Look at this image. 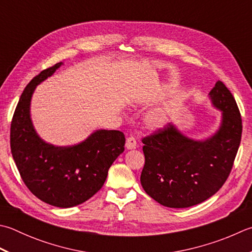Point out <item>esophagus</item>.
Here are the masks:
<instances>
[{
    "mask_svg": "<svg viewBox=\"0 0 252 252\" xmlns=\"http://www.w3.org/2000/svg\"><path fill=\"white\" fill-rule=\"evenodd\" d=\"M126 147L127 150H133V149H135L136 147V140H135V137H133V136H129L126 139Z\"/></svg>",
    "mask_w": 252,
    "mask_h": 252,
    "instance_id": "obj_1",
    "label": "esophagus"
}]
</instances>
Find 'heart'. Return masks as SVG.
Instances as JSON below:
<instances>
[{"mask_svg":"<svg viewBox=\"0 0 252 252\" xmlns=\"http://www.w3.org/2000/svg\"><path fill=\"white\" fill-rule=\"evenodd\" d=\"M170 117V109L169 108H159L152 111L147 116V125L152 127H160L164 126L169 120Z\"/></svg>","mask_w":252,"mask_h":252,"instance_id":"1","label":"heart"}]
</instances>
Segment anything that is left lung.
<instances>
[{"label": "left lung", "mask_w": 252, "mask_h": 252, "mask_svg": "<svg viewBox=\"0 0 252 252\" xmlns=\"http://www.w3.org/2000/svg\"><path fill=\"white\" fill-rule=\"evenodd\" d=\"M221 111L219 130L205 140L190 139L172 123L142 140L145 165L141 185L151 198L167 208L184 209L208 200L225 184L240 145L241 117L234 96L223 82L209 94Z\"/></svg>", "instance_id": "1"}]
</instances>
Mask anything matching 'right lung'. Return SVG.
<instances>
[{
  "label": "right lung",
  "mask_w": 252,
  "mask_h": 252,
  "mask_svg": "<svg viewBox=\"0 0 252 252\" xmlns=\"http://www.w3.org/2000/svg\"><path fill=\"white\" fill-rule=\"evenodd\" d=\"M62 64L43 70L24 90L11 125V151L32 193L66 209L82 204L101 189L112 162L125 151L126 137L117 130H96L78 144L54 146L38 135L31 118L32 94Z\"/></svg>",
  "instance_id": "1"
}]
</instances>
